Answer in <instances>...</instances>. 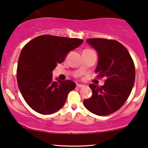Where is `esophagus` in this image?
I'll return each instance as SVG.
<instances>
[{
	"label": "esophagus",
	"instance_id": "obj_1",
	"mask_svg": "<svg viewBox=\"0 0 148 148\" xmlns=\"http://www.w3.org/2000/svg\"><path fill=\"white\" fill-rule=\"evenodd\" d=\"M76 87H79V88H81V87H83L84 85H80V84H77V85H76Z\"/></svg>",
	"mask_w": 148,
	"mask_h": 148
}]
</instances>
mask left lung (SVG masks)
Returning a JSON list of instances; mask_svg holds the SVG:
<instances>
[{"label": "left lung", "instance_id": "left-lung-1", "mask_svg": "<svg viewBox=\"0 0 148 148\" xmlns=\"http://www.w3.org/2000/svg\"><path fill=\"white\" fill-rule=\"evenodd\" d=\"M86 42L98 53L95 72L98 78L106 79L100 87L89 85L92 96L84 100V106L96 115H109L124 105L131 93L135 80L134 62L126 48L117 41L97 38Z\"/></svg>", "mask_w": 148, "mask_h": 148}]
</instances>
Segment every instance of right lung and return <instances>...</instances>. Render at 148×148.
Here are the masks:
<instances>
[{
  "label": "right lung",
  "instance_id": "right-lung-1",
  "mask_svg": "<svg viewBox=\"0 0 148 148\" xmlns=\"http://www.w3.org/2000/svg\"><path fill=\"white\" fill-rule=\"evenodd\" d=\"M83 40L44 35L24 46L17 68V81L22 96L37 113L50 115L64 105L70 91L76 87L72 80L52 79V71Z\"/></svg>",
  "mask_w": 148,
  "mask_h": 148
}]
</instances>
